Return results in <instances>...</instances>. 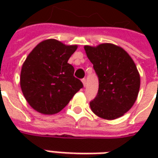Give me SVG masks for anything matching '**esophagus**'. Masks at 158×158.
<instances>
[{"instance_id": "1", "label": "esophagus", "mask_w": 158, "mask_h": 158, "mask_svg": "<svg viewBox=\"0 0 158 158\" xmlns=\"http://www.w3.org/2000/svg\"><path fill=\"white\" fill-rule=\"evenodd\" d=\"M82 83H83V85H84V86L85 87V86H86V79H82Z\"/></svg>"}]
</instances>
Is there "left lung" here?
I'll list each match as a JSON object with an SVG mask.
<instances>
[{
	"label": "left lung",
	"instance_id": "obj_1",
	"mask_svg": "<svg viewBox=\"0 0 158 158\" xmlns=\"http://www.w3.org/2000/svg\"><path fill=\"white\" fill-rule=\"evenodd\" d=\"M85 50L99 80L98 93L89 102L92 112L108 120L123 116L139 93L140 79L135 62L123 49L113 44L85 45Z\"/></svg>",
	"mask_w": 158,
	"mask_h": 158
}]
</instances>
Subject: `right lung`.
Listing matches in <instances>:
<instances>
[{
  "label": "right lung",
  "mask_w": 158,
  "mask_h": 158,
  "mask_svg": "<svg viewBox=\"0 0 158 158\" xmlns=\"http://www.w3.org/2000/svg\"><path fill=\"white\" fill-rule=\"evenodd\" d=\"M77 45H66L49 39L36 45L23 62L20 75L23 94L33 108L43 114H55L65 107L83 88L68 63Z\"/></svg>",
  "instance_id": "obj_1"
}]
</instances>
